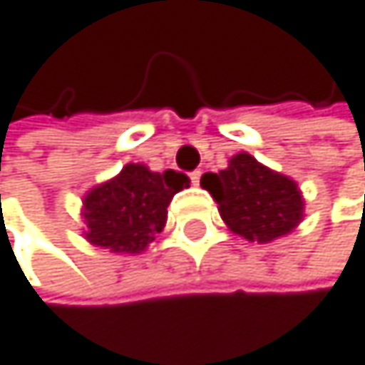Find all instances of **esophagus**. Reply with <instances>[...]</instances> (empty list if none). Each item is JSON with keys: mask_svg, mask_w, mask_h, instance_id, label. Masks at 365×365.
<instances>
[{"mask_svg": "<svg viewBox=\"0 0 365 365\" xmlns=\"http://www.w3.org/2000/svg\"><path fill=\"white\" fill-rule=\"evenodd\" d=\"M190 181H192V186H199V181H201V170L190 173Z\"/></svg>", "mask_w": 365, "mask_h": 365, "instance_id": "34e87169", "label": "esophagus"}]
</instances>
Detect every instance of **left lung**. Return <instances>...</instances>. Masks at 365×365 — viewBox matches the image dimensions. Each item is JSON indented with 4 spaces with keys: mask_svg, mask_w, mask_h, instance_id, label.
I'll return each instance as SVG.
<instances>
[{
    "mask_svg": "<svg viewBox=\"0 0 365 365\" xmlns=\"http://www.w3.org/2000/svg\"><path fill=\"white\" fill-rule=\"evenodd\" d=\"M201 186L219 203L230 232L250 243H272L304 219V197L296 181L245 150L230 158L227 168L205 173Z\"/></svg>",
    "mask_w": 365,
    "mask_h": 365,
    "instance_id": "left-lung-1",
    "label": "left lung"
}]
</instances>
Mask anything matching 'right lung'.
I'll use <instances>...</instances> for the list:
<instances>
[{"instance_id":"right-lung-1","label":"right lung","mask_w":365,"mask_h":365,"mask_svg":"<svg viewBox=\"0 0 365 365\" xmlns=\"http://www.w3.org/2000/svg\"><path fill=\"white\" fill-rule=\"evenodd\" d=\"M188 184L190 179L175 170L127 164L83 197V236L113 254H140L164 230L170 199Z\"/></svg>"}]
</instances>
